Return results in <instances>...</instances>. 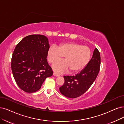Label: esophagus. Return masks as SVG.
Listing matches in <instances>:
<instances>
[{
	"label": "esophagus",
	"mask_w": 124,
	"mask_h": 124,
	"mask_svg": "<svg viewBox=\"0 0 124 124\" xmlns=\"http://www.w3.org/2000/svg\"><path fill=\"white\" fill-rule=\"evenodd\" d=\"M53 75H54V76L58 77V76H60V74H58V73H56V72H54V74H53Z\"/></svg>",
	"instance_id": "34e87169"
}]
</instances>
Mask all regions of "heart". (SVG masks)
Instances as JSON below:
<instances>
[{
    "instance_id": "b5f03b06",
    "label": "heart",
    "mask_w": 124,
    "mask_h": 124,
    "mask_svg": "<svg viewBox=\"0 0 124 124\" xmlns=\"http://www.w3.org/2000/svg\"><path fill=\"white\" fill-rule=\"evenodd\" d=\"M91 56L90 48L86 46L77 43H65L58 47L50 46L47 52L48 62L54 64L61 60L65 57V61L57 63L53 66L57 72L62 73L69 71L77 72L87 65Z\"/></svg>"
}]
</instances>
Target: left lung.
<instances>
[{"instance_id":"obj_1","label":"left lung","mask_w":124,"mask_h":124,"mask_svg":"<svg viewBox=\"0 0 124 124\" xmlns=\"http://www.w3.org/2000/svg\"><path fill=\"white\" fill-rule=\"evenodd\" d=\"M100 65V54L95 48L92 58L79 74L72 76H64L65 81L59 88L60 93L69 98H76L84 94L97 78Z\"/></svg>"}]
</instances>
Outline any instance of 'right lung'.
<instances>
[{"instance_id":"1","label":"right lung","mask_w":124,"mask_h":124,"mask_svg":"<svg viewBox=\"0 0 124 124\" xmlns=\"http://www.w3.org/2000/svg\"><path fill=\"white\" fill-rule=\"evenodd\" d=\"M49 48L48 38L41 35L27 36L16 45L12 57V71L17 85L25 92L39 90L46 78L53 75L46 59Z\"/></svg>"}]
</instances>
